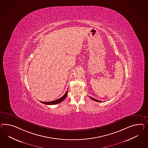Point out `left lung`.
Here are the masks:
<instances>
[{
  "instance_id": "1",
  "label": "left lung",
  "mask_w": 148,
  "mask_h": 148,
  "mask_svg": "<svg viewBox=\"0 0 148 148\" xmlns=\"http://www.w3.org/2000/svg\"><path fill=\"white\" fill-rule=\"evenodd\" d=\"M89 97L92 99V100H94V101H96V102H101V101H99V100H96L95 99H94L93 97H90V96H89Z\"/></svg>"
}]
</instances>
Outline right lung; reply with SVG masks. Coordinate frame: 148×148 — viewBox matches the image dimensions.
I'll list each match as a JSON object with an SVG mask.
<instances>
[{
  "label": "right lung",
  "mask_w": 148,
  "mask_h": 148,
  "mask_svg": "<svg viewBox=\"0 0 148 148\" xmlns=\"http://www.w3.org/2000/svg\"><path fill=\"white\" fill-rule=\"evenodd\" d=\"M67 93H68V90H67V92H66V93H65V94L64 95V96H62L61 98L58 99V100H55V101H51V102H41H41L44 103V104H48V105H53V104L59 103L65 99V98L66 97V96L67 95Z\"/></svg>",
  "instance_id": "right-lung-1"
}]
</instances>
